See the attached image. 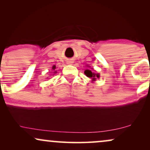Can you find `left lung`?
<instances>
[{"mask_svg": "<svg viewBox=\"0 0 150 150\" xmlns=\"http://www.w3.org/2000/svg\"><path fill=\"white\" fill-rule=\"evenodd\" d=\"M85 74L87 75L88 77H90V78H92L93 80H96V78H99V74H95L92 73V71L91 70H85Z\"/></svg>", "mask_w": 150, "mask_h": 150, "instance_id": "obj_1", "label": "left lung"}]
</instances>
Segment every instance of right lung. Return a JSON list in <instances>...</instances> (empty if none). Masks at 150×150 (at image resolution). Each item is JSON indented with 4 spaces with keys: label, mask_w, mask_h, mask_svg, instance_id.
Instances as JSON below:
<instances>
[{
    "label": "right lung",
    "mask_w": 150,
    "mask_h": 150,
    "mask_svg": "<svg viewBox=\"0 0 150 150\" xmlns=\"http://www.w3.org/2000/svg\"><path fill=\"white\" fill-rule=\"evenodd\" d=\"M55 68H56V67H55V65H53V69L54 70V69H55Z\"/></svg>",
    "instance_id": "obj_1"
}]
</instances>
